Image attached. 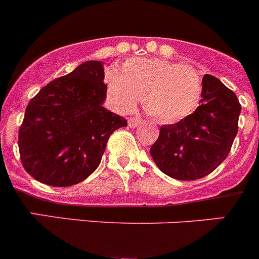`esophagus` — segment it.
<instances>
[{
	"label": "esophagus",
	"mask_w": 259,
	"mask_h": 259,
	"mask_svg": "<svg viewBox=\"0 0 259 259\" xmlns=\"http://www.w3.org/2000/svg\"><path fill=\"white\" fill-rule=\"evenodd\" d=\"M127 122H129V126L134 129V127H137L138 125L141 124V120H139V118H135V117H130L129 121Z\"/></svg>",
	"instance_id": "1"
}]
</instances>
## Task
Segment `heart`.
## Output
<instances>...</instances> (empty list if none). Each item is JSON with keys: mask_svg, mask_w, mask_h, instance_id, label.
Instances as JSON below:
<instances>
[{"mask_svg": "<svg viewBox=\"0 0 259 259\" xmlns=\"http://www.w3.org/2000/svg\"><path fill=\"white\" fill-rule=\"evenodd\" d=\"M106 80L118 110H133L142 97L144 110L165 124L189 116L202 97V78L194 67L162 59H132L121 72L108 70Z\"/></svg>", "mask_w": 259, "mask_h": 259, "instance_id": "1", "label": "heart"}]
</instances>
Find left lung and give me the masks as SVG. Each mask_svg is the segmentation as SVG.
<instances>
[{"instance_id":"8db88e82","label":"left lung","mask_w":259,"mask_h":259,"mask_svg":"<svg viewBox=\"0 0 259 259\" xmlns=\"http://www.w3.org/2000/svg\"><path fill=\"white\" fill-rule=\"evenodd\" d=\"M202 87L197 110L161 126L149 151L159 170L176 180H197L216 170L238 134L241 106L236 94L209 74Z\"/></svg>"}]
</instances>
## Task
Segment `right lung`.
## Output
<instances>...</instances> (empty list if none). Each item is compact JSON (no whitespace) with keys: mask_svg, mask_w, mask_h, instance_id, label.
<instances>
[{"mask_svg":"<svg viewBox=\"0 0 259 259\" xmlns=\"http://www.w3.org/2000/svg\"><path fill=\"white\" fill-rule=\"evenodd\" d=\"M101 61H87L50 81L26 106L19 130L24 168L51 187H71L100 165L108 138L127 126L103 107L107 85Z\"/></svg>","mask_w":259,"mask_h":259,"instance_id":"right-lung-1","label":"right lung"}]
</instances>
